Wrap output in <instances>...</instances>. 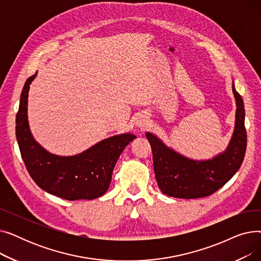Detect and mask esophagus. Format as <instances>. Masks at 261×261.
Listing matches in <instances>:
<instances>
[{
	"mask_svg": "<svg viewBox=\"0 0 261 261\" xmlns=\"http://www.w3.org/2000/svg\"><path fill=\"white\" fill-rule=\"evenodd\" d=\"M135 125H136V127L140 128V129H146L149 125V122H148V119L145 116H141V117H139V119H138V121H136Z\"/></svg>",
	"mask_w": 261,
	"mask_h": 261,
	"instance_id": "34e87169",
	"label": "esophagus"
}]
</instances>
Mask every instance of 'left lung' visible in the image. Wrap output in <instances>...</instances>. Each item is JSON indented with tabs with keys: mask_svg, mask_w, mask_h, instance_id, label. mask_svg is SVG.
I'll return each instance as SVG.
<instances>
[{
	"mask_svg": "<svg viewBox=\"0 0 261 261\" xmlns=\"http://www.w3.org/2000/svg\"><path fill=\"white\" fill-rule=\"evenodd\" d=\"M236 101L235 127L224 151L208 160L187 158L147 132L151 145L153 167L159 188L164 195L180 199L207 197L226 184L240 168L246 149L245 111L242 97L231 85Z\"/></svg>",
	"mask_w": 261,
	"mask_h": 261,
	"instance_id": "1",
	"label": "left lung"
}]
</instances>
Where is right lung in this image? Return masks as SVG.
Here are the masks:
<instances>
[{
  "mask_svg": "<svg viewBox=\"0 0 261 261\" xmlns=\"http://www.w3.org/2000/svg\"><path fill=\"white\" fill-rule=\"evenodd\" d=\"M37 73L26 80L16 118V135L27 171L46 193L74 200H93L106 194L121 152L136 136L122 133L110 136L75 155H57L41 146L30 128L29 92Z\"/></svg>",
  "mask_w": 261,
  "mask_h": 261,
  "instance_id": "add662e5",
  "label": "right lung"
}]
</instances>
